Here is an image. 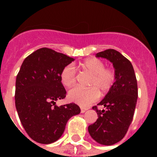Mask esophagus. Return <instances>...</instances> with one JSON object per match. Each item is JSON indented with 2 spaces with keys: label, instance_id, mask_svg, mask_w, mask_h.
Instances as JSON below:
<instances>
[{
  "label": "esophagus",
  "instance_id": "obj_1",
  "mask_svg": "<svg viewBox=\"0 0 157 157\" xmlns=\"http://www.w3.org/2000/svg\"><path fill=\"white\" fill-rule=\"evenodd\" d=\"M86 111H87V108H86V107H81V113H84V112H86Z\"/></svg>",
  "mask_w": 157,
  "mask_h": 157
}]
</instances>
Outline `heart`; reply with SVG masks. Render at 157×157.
I'll use <instances>...</instances> for the list:
<instances>
[{
  "instance_id": "1",
  "label": "heart",
  "mask_w": 157,
  "mask_h": 157,
  "mask_svg": "<svg viewBox=\"0 0 157 157\" xmlns=\"http://www.w3.org/2000/svg\"><path fill=\"white\" fill-rule=\"evenodd\" d=\"M81 66L84 71L91 75L88 81V86L90 87H75L69 90L67 97L71 102L86 107L98 100L99 91L101 94H105L112 88L116 81V73L112 68H106L104 63L95 58L86 59ZM60 79L66 87H71L76 84V71L73 65L69 64L64 67L60 74Z\"/></svg>"
}]
</instances>
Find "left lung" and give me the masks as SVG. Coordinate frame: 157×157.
<instances>
[{"label": "left lung", "mask_w": 157, "mask_h": 157, "mask_svg": "<svg viewBox=\"0 0 157 157\" xmlns=\"http://www.w3.org/2000/svg\"><path fill=\"white\" fill-rule=\"evenodd\" d=\"M97 58L109 60L115 69L116 81L103 100L93 107L98 118L89 125V133L102 145H113L121 141L128 131L134 117L138 99V86L134 67L129 60L117 50L109 49L96 54Z\"/></svg>", "instance_id": "8db88e82"}]
</instances>
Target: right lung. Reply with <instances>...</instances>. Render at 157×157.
I'll list each match as a JSON object with an SVG mask.
<instances>
[{
  "instance_id": "obj_1",
  "label": "right lung",
  "mask_w": 157,
  "mask_h": 157,
  "mask_svg": "<svg viewBox=\"0 0 157 157\" xmlns=\"http://www.w3.org/2000/svg\"><path fill=\"white\" fill-rule=\"evenodd\" d=\"M74 59L41 48L28 55L16 77L15 107L23 128L36 143L50 144L63 134L67 121L81 109L75 103L58 107L66 97L60 74Z\"/></svg>"
}]
</instances>
